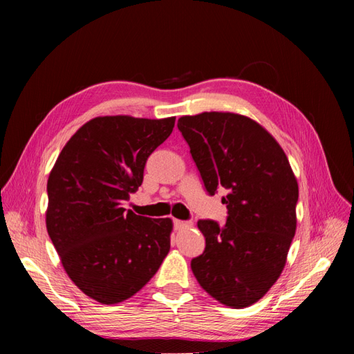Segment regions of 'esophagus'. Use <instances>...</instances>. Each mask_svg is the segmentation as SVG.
Here are the masks:
<instances>
[{
  "mask_svg": "<svg viewBox=\"0 0 354 354\" xmlns=\"http://www.w3.org/2000/svg\"><path fill=\"white\" fill-rule=\"evenodd\" d=\"M174 227H176V230H183V229L192 227V223L181 221V220H174Z\"/></svg>",
  "mask_w": 354,
  "mask_h": 354,
  "instance_id": "34e87169",
  "label": "esophagus"
}]
</instances>
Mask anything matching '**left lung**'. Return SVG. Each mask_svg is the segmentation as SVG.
<instances>
[{"label": "left lung", "mask_w": 354, "mask_h": 354, "mask_svg": "<svg viewBox=\"0 0 354 354\" xmlns=\"http://www.w3.org/2000/svg\"><path fill=\"white\" fill-rule=\"evenodd\" d=\"M209 195L226 187L224 226L199 220L205 251L190 267L205 291L224 306L248 307L279 279L297 229L298 183L276 138L251 118L233 112L181 116Z\"/></svg>", "instance_id": "1"}]
</instances>
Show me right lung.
Here are the masks:
<instances>
[{"instance_id":"add662e5","label":"right lung","mask_w":354,"mask_h":354,"mask_svg":"<svg viewBox=\"0 0 354 354\" xmlns=\"http://www.w3.org/2000/svg\"><path fill=\"white\" fill-rule=\"evenodd\" d=\"M176 116H97L62 149L51 168L46 224L63 269L81 291L118 304L152 279L171 246V218L125 211L146 160L173 133Z\"/></svg>"}]
</instances>
